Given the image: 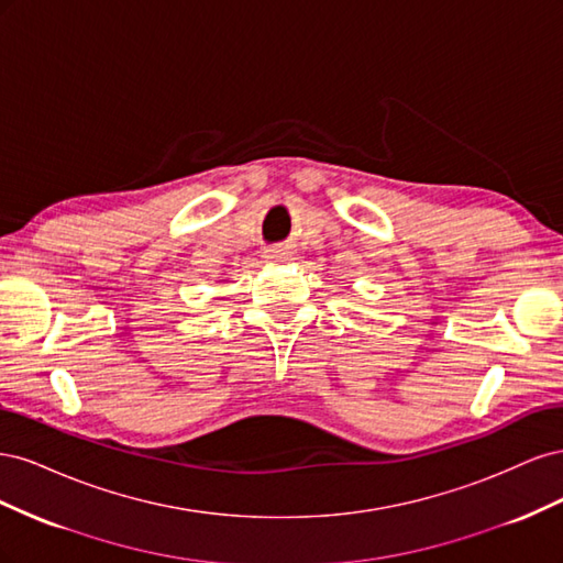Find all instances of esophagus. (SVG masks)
<instances>
[{"instance_id":"1","label":"esophagus","mask_w":563,"mask_h":563,"mask_svg":"<svg viewBox=\"0 0 563 563\" xmlns=\"http://www.w3.org/2000/svg\"><path fill=\"white\" fill-rule=\"evenodd\" d=\"M265 258L269 261V263H282V261H288V258H291V249H288V246H269V249H265Z\"/></svg>"}]
</instances>
